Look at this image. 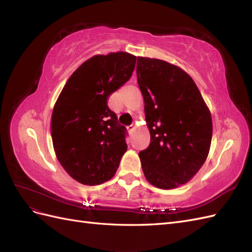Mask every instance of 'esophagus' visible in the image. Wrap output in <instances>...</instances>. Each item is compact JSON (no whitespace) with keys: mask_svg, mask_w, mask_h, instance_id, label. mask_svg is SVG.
<instances>
[{"mask_svg":"<svg viewBox=\"0 0 252 252\" xmlns=\"http://www.w3.org/2000/svg\"><path fill=\"white\" fill-rule=\"evenodd\" d=\"M134 129H135V126L133 124L130 125V126H128V132L130 133V134H132L133 131H134Z\"/></svg>","mask_w":252,"mask_h":252,"instance_id":"34e87169","label":"esophagus"}]
</instances>
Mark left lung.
Here are the masks:
<instances>
[{"label":"left lung","instance_id":"obj_1","mask_svg":"<svg viewBox=\"0 0 252 252\" xmlns=\"http://www.w3.org/2000/svg\"><path fill=\"white\" fill-rule=\"evenodd\" d=\"M136 75L150 132L149 146L139 154L143 172L158 188L179 187L207 158L210 111L193 80L178 66L139 57Z\"/></svg>","mask_w":252,"mask_h":252}]
</instances>
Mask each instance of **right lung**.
I'll list each match as a JSON object with an SVG mask.
<instances>
[{
    "label": "right lung",
    "mask_w": 252,
    "mask_h": 252,
    "mask_svg": "<svg viewBox=\"0 0 252 252\" xmlns=\"http://www.w3.org/2000/svg\"><path fill=\"white\" fill-rule=\"evenodd\" d=\"M135 61L124 51L90 58L58 97L51 117L53 148L66 172L82 184L110 180L127 150V130L107 100L131 78Z\"/></svg>",
    "instance_id": "right-lung-1"
}]
</instances>
